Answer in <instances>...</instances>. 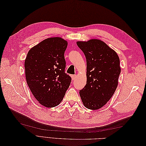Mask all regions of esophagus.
<instances>
[{
  "mask_svg": "<svg viewBox=\"0 0 146 146\" xmlns=\"http://www.w3.org/2000/svg\"><path fill=\"white\" fill-rule=\"evenodd\" d=\"M76 77H77L76 75H72V76H71V78H72V80H74L76 78Z\"/></svg>",
  "mask_w": 146,
  "mask_h": 146,
  "instance_id": "obj_1",
  "label": "esophagus"
}]
</instances>
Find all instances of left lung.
<instances>
[{"label":"left lung","mask_w":146,"mask_h":146,"mask_svg":"<svg viewBox=\"0 0 146 146\" xmlns=\"http://www.w3.org/2000/svg\"><path fill=\"white\" fill-rule=\"evenodd\" d=\"M86 59V84L79 92L83 105L96 110L103 107L112 98L121 73L117 53L98 39L77 41Z\"/></svg>","instance_id":"left-lung-1"}]
</instances>
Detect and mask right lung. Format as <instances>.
<instances>
[{
	"mask_svg": "<svg viewBox=\"0 0 146 146\" xmlns=\"http://www.w3.org/2000/svg\"><path fill=\"white\" fill-rule=\"evenodd\" d=\"M67 41L51 37L31 48L25 60L26 81L33 96L47 108L58 105L71 82L64 72Z\"/></svg>",
	"mask_w": 146,
	"mask_h": 146,
	"instance_id": "add662e5",
	"label": "right lung"
}]
</instances>
